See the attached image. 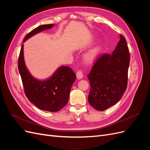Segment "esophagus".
<instances>
[{
    "instance_id": "esophagus-1",
    "label": "esophagus",
    "mask_w": 150,
    "mask_h": 150,
    "mask_svg": "<svg viewBox=\"0 0 150 150\" xmlns=\"http://www.w3.org/2000/svg\"><path fill=\"white\" fill-rule=\"evenodd\" d=\"M76 77H77V79L78 80L81 79L82 78H83V72L81 71H78L76 73Z\"/></svg>"
}]
</instances>
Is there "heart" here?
<instances>
[{"instance_id":"1","label":"heart","mask_w":150,"mask_h":150,"mask_svg":"<svg viewBox=\"0 0 150 150\" xmlns=\"http://www.w3.org/2000/svg\"><path fill=\"white\" fill-rule=\"evenodd\" d=\"M103 50V46L101 44L96 45L86 52L83 56L84 61L87 64H92L96 61L100 55Z\"/></svg>"}]
</instances>
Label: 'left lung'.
<instances>
[{
	"label": "left lung",
	"mask_w": 150,
	"mask_h": 150,
	"mask_svg": "<svg viewBox=\"0 0 150 150\" xmlns=\"http://www.w3.org/2000/svg\"><path fill=\"white\" fill-rule=\"evenodd\" d=\"M120 38L114 51L99 57L88 75L91 85L88 101L98 111L115 105L127 88L130 56L125 37L120 34Z\"/></svg>",
	"instance_id": "8db88e82"
}]
</instances>
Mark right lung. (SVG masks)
<instances>
[{
  "instance_id": "add662e5",
  "label": "right lung",
  "mask_w": 150,
  "mask_h": 150,
  "mask_svg": "<svg viewBox=\"0 0 150 150\" xmlns=\"http://www.w3.org/2000/svg\"><path fill=\"white\" fill-rule=\"evenodd\" d=\"M54 24L40 25L26 35L23 42L40 32L52 28ZM18 69L24 86L25 94L30 102L41 110L57 112L65 106L69 98L71 86L76 74L68 66H60L46 79H38L27 67L24 56V45L21 49Z\"/></svg>"
}]
</instances>
